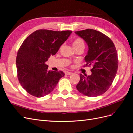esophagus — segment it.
<instances>
[{
	"mask_svg": "<svg viewBox=\"0 0 133 133\" xmlns=\"http://www.w3.org/2000/svg\"><path fill=\"white\" fill-rule=\"evenodd\" d=\"M65 74L66 75H71L72 73L71 72H68V71H67V72H65Z\"/></svg>",
	"mask_w": 133,
	"mask_h": 133,
	"instance_id": "obj_1",
	"label": "esophagus"
}]
</instances>
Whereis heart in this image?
I'll return each instance as SVG.
<instances>
[{
	"instance_id": "obj_1",
	"label": "heart",
	"mask_w": 133,
	"mask_h": 133,
	"mask_svg": "<svg viewBox=\"0 0 133 133\" xmlns=\"http://www.w3.org/2000/svg\"><path fill=\"white\" fill-rule=\"evenodd\" d=\"M72 46L74 49L79 48V47H84L85 48V42L84 40L81 38H76L72 42Z\"/></svg>"
}]
</instances>
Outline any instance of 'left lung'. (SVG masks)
<instances>
[{
	"mask_svg": "<svg viewBox=\"0 0 133 133\" xmlns=\"http://www.w3.org/2000/svg\"><path fill=\"white\" fill-rule=\"evenodd\" d=\"M75 33L88 45V52L85 57L86 66H93L91 75L80 74L76 89L89 97L102 95L109 89L117 72L118 60L115 45L110 38L98 31L86 29Z\"/></svg>",
	"mask_w": 133,
	"mask_h": 133,
	"instance_id": "left-lung-1",
	"label": "left lung"
}]
</instances>
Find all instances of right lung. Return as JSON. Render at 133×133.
<instances>
[{"instance_id":"1","label":"right lung","mask_w":133,"mask_h":133,"mask_svg":"<svg viewBox=\"0 0 133 133\" xmlns=\"http://www.w3.org/2000/svg\"><path fill=\"white\" fill-rule=\"evenodd\" d=\"M72 33L71 31L38 30L23 42L17 52L16 64L20 84L36 97L51 93L64 76L62 71H48L45 62L55 55Z\"/></svg>"}]
</instances>
